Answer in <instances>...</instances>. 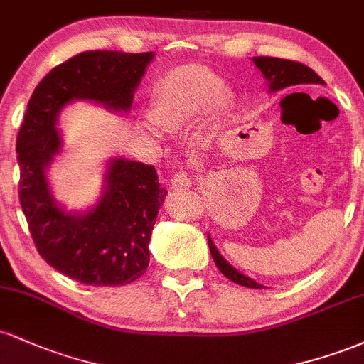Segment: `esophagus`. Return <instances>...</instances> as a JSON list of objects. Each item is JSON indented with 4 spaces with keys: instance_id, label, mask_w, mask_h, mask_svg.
Instances as JSON below:
<instances>
[{
    "instance_id": "obj_1",
    "label": "esophagus",
    "mask_w": 364,
    "mask_h": 364,
    "mask_svg": "<svg viewBox=\"0 0 364 364\" xmlns=\"http://www.w3.org/2000/svg\"><path fill=\"white\" fill-rule=\"evenodd\" d=\"M190 186L191 181L188 178L186 171H178V173H174L171 176V188H174V190H188Z\"/></svg>"
}]
</instances>
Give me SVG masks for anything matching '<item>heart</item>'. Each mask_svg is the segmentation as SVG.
<instances>
[{"instance_id": "1", "label": "heart", "mask_w": 364, "mask_h": 364, "mask_svg": "<svg viewBox=\"0 0 364 364\" xmlns=\"http://www.w3.org/2000/svg\"><path fill=\"white\" fill-rule=\"evenodd\" d=\"M231 102L215 73L198 65L179 66L157 83L149 116L162 132L176 133L202 118L210 106L212 114H220Z\"/></svg>"}]
</instances>
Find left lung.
<instances>
[{
  "label": "left lung",
  "instance_id": "1",
  "mask_svg": "<svg viewBox=\"0 0 364 364\" xmlns=\"http://www.w3.org/2000/svg\"><path fill=\"white\" fill-rule=\"evenodd\" d=\"M255 66L263 73V77L269 82L270 92H277L284 89H291L296 85H325V82L316 75L310 66L303 65L299 61L281 60V58H270V56H255ZM208 248H210L212 258H214L217 269L223 272L229 281L240 284V286L252 287V289H263L262 284L255 282L253 279L246 277L241 272H237L235 267L229 265L228 262L220 257L217 252L214 241L208 236Z\"/></svg>",
  "mask_w": 364,
  "mask_h": 364
}]
</instances>
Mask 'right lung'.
Here are the masks:
<instances>
[{
	"mask_svg": "<svg viewBox=\"0 0 364 364\" xmlns=\"http://www.w3.org/2000/svg\"><path fill=\"white\" fill-rule=\"evenodd\" d=\"M154 53L85 51L54 66L36 87L16 136L18 198L28 231L53 269L89 286H127L149 267V241L162 200L154 166L114 159L101 202L83 215L54 203L44 169L60 152L56 116L73 99L128 111Z\"/></svg>",
	"mask_w": 364,
	"mask_h": 364,
	"instance_id": "1",
	"label": "right lung"
}]
</instances>
